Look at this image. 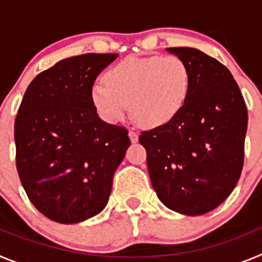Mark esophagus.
Here are the masks:
<instances>
[{"label":"esophagus","instance_id":"34e87169","mask_svg":"<svg viewBox=\"0 0 262 262\" xmlns=\"http://www.w3.org/2000/svg\"><path fill=\"white\" fill-rule=\"evenodd\" d=\"M128 136H129V140H131V143H136L139 140L138 133H135L134 129H129V131H128Z\"/></svg>","mask_w":262,"mask_h":262}]
</instances>
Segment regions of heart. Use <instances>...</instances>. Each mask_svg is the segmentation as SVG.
<instances>
[{
    "label": "heart",
    "instance_id": "b5f03b06",
    "mask_svg": "<svg viewBox=\"0 0 262 262\" xmlns=\"http://www.w3.org/2000/svg\"><path fill=\"white\" fill-rule=\"evenodd\" d=\"M190 71L181 57H127L92 88V101L110 123L123 119L129 108L140 126L156 128L174 119L186 103Z\"/></svg>",
    "mask_w": 262,
    "mask_h": 262
}]
</instances>
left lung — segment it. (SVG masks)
<instances>
[{
    "label": "left lung",
    "mask_w": 262,
    "mask_h": 262,
    "mask_svg": "<svg viewBox=\"0 0 262 262\" xmlns=\"http://www.w3.org/2000/svg\"><path fill=\"white\" fill-rule=\"evenodd\" d=\"M166 51L190 71V90L177 117L143 131L139 142L159 200L180 214L202 215L232 193L244 164L248 113L231 72L196 48Z\"/></svg>",
    "instance_id": "left-lung-1"
}]
</instances>
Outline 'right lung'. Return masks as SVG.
Segmentation results:
<instances>
[{
	"label": "right lung",
	"instance_id": "obj_1",
	"mask_svg": "<svg viewBox=\"0 0 262 262\" xmlns=\"http://www.w3.org/2000/svg\"><path fill=\"white\" fill-rule=\"evenodd\" d=\"M118 53H85L56 62L27 88L14 124L22 186L41 214L73 224L107 205L113 177L131 142L103 122L92 101L97 76Z\"/></svg>",
	"mask_w": 262,
	"mask_h": 262
}]
</instances>
